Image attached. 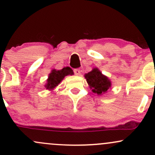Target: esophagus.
Returning a JSON list of instances; mask_svg holds the SVG:
<instances>
[{
  "instance_id": "obj_1",
  "label": "esophagus",
  "mask_w": 155,
  "mask_h": 155,
  "mask_svg": "<svg viewBox=\"0 0 155 155\" xmlns=\"http://www.w3.org/2000/svg\"><path fill=\"white\" fill-rule=\"evenodd\" d=\"M74 74H75L76 76H79L80 74H81V70L79 68L74 69Z\"/></svg>"
}]
</instances>
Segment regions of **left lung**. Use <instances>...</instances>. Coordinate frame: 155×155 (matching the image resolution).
Wrapping results in <instances>:
<instances>
[{
    "instance_id": "left-lung-1",
    "label": "left lung",
    "mask_w": 155,
    "mask_h": 155,
    "mask_svg": "<svg viewBox=\"0 0 155 155\" xmlns=\"http://www.w3.org/2000/svg\"><path fill=\"white\" fill-rule=\"evenodd\" d=\"M89 87L94 93L102 95L106 93L108 90L111 87V81L97 68H93L92 70L84 74Z\"/></svg>"
}]
</instances>
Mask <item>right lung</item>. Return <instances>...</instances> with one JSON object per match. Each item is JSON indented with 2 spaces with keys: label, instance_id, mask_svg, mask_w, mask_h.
<instances>
[{
  "label": "right lung",
  "instance_id": "add662e5",
  "mask_svg": "<svg viewBox=\"0 0 155 155\" xmlns=\"http://www.w3.org/2000/svg\"><path fill=\"white\" fill-rule=\"evenodd\" d=\"M74 71L70 67H65L61 70L52 69L51 73L48 76L47 83L45 84L46 90L52 91L54 89L59 85V84L63 81V79L66 76L74 75Z\"/></svg>",
  "mask_w": 155,
  "mask_h": 155
}]
</instances>
